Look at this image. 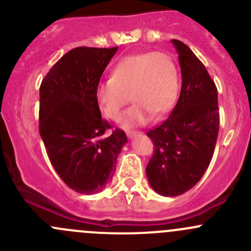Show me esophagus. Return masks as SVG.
I'll use <instances>...</instances> for the list:
<instances>
[{
    "label": "esophagus",
    "mask_w": 251,
    "mask_h": 251,
    "mask_svg": "<svg viewBox=\"0 0 251 251\" xmlns=\"http://www.w3.org/2000/svg\"><path fill=\"white\" fill-rule=\"evenodd\" d=\"M126 135L128 136V137H135V136H138V135H141V132H138V131H126Z\"/></svg>",
    "instance_id": "34e87169"
}]
</instances>
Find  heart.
Returning <instances> with one entry per match:
<instances>
[{"label": "heart", "instance_id": "1", "mask_svg": "<svg viewBox=\"0 0 251 251\" xmlns=\"http://www.w3.org/2000/svg\"><path fill=\"white\" fill-rule=\"evenodd\" d=\"M178 92L174 60L164 53L147 52L119 60L109 80L97 85L95 97L103 115L113 121L121 120L131 98L135 104L124 119V125L131 127L144 125L151 116H165L176 104Z\"/></svg>", "mask_w": 251, "mask_h": 251}]
</instances>
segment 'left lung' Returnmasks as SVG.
Masks as SVG:
<instances>
[{"label":"left lung","mask_w":251,"mask_h":251,"mask_svg":"<svg viewBox=\"0 0 251 251\" xmlns=\"http://www.w3.org/2000/svg\"><path fill=\"white\" fill-rule=\"evenodd\" d=\"M171 42L181 67V93L170 116L147 132L154 154L146 174L151 188L164 197L181 196L201 181L220 126L215 82L191 48L178 40Z\"/></svg>","instance_id":"obj_1"}]
</instances>
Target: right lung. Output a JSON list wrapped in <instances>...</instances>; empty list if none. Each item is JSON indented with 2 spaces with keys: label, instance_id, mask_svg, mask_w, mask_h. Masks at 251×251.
<instances>
[{
  "label": "right lung",
  "instance_id": "obj_1",
  "mask_svg": "<svg viewBox=\"0 0 251 251\" xmlns=\"http://www.w3.org/2000/svg\"><path fill=\"white\" fill-rule=\"evenodd\" d=\"M118 50L77 47L65 53L40 86V135L54 170L81 194L102 191L127 142L120 128L110 132L95 91Z\"/></svg>",
  "mask_w": 251,
  "mask_h": 251
}]
</instances>
